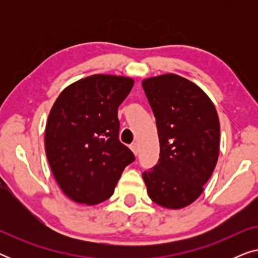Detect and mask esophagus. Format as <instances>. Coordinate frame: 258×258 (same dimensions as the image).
Segmentation results:
<instances>
[{
	"mask_svg": "<svg viewBox=\"0 0 258 258\" xmlns=\"http://www.w3.org/2000/svg\"><path fill=\"white\" fill-rule=\"evenodd\" d=\"M130 149H132L134 155H135V156H137V154H139V144L133 143L132 146H130Z\"/></svg>",
	"mask_w": 258,
	"mask_h": 258,
	"instance_id": "obj_1",
	"label": "esophagus"
}]
</instances>
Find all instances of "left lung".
I'll return each instance as SVG.
<instances>
[{
	"label": "left lung",
	"mask_w": 258,
	"mask_h": 258,
	"mask_svg": "<svg viewBox=\"0 0 258 258\" xmlns=\"http://www.w3.org/2000/svg\"><path fill=\"white\" fill-rule=\"evenodd\" d=\"M156 118L160 160L143 179L150 200L182 209L199 199L220 153L216 108L199 86L175 74L143 80Z\"/></svg>",
	"instance_id": "left-lung-1"
}]
</instances>
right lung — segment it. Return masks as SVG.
Listing matches in <instances>:
<instances>
[{
    "label": "right lung",
    "mask_w": 258,
    "mask_h": 258,
    "mask_svg": "<svg viewBox=\"0 0 258 258\" xmlns=\"http://www.w3.org/2000/svg\"><path fill=\"white\" fill-rule=\"evenodd\" d=\"M133 86L130 77L96 74L72 83L56 98L45 125V154L56 182L74 202H104L135 161L119 142L117 118Z\"/></svg>",
    "instance_id": "obj_1"
}]
</instances>
